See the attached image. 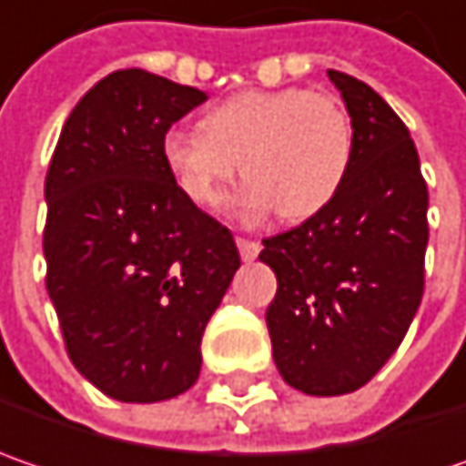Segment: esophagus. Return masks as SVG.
I'll return each mask as SVG.
<instances>
[{"instance_id":"34e87169","label":"esophagus","mask_w":466,"mask_h":466,"mask_svg":"<svg viewBox=\"0 0 466 466\" xmlns=\"http://www.w3.org/2000/svg\"><path fill=\"white\" fill-rule=\"evenodd\" d=\"M237 248H239V256H242V260L258 258L260 245L256 242V239H245V237H237Z\"/></svg>"}]
</instances>
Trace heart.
Masks as SVG:
<instances>
[{"instance_id":"heart-1","label":"heart","mask_w":466,"mask_h":466,"mask_svg":"<svg viewBox=\"0 0 466 466\" xmlns=\"http://www.w3.org/2000/svg\"><path fill=\"white\" fill-rule=\"evenodd\" d=\"M163 163L187 200L221 206L242 171L234 198L245 221L277 208L285 221H306L329 206L353 160V124L340 99L306 89H250L213 105L195 128L163 137Z\"/></svg>"}]
</instances>
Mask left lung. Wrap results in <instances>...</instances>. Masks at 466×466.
<instances>
[{
  "instance_id": "obj_1",
  "label": "left lung",
  "mask_w": 466,
  "mask_h": 466,
  "mask_svg": "<svg viewBox=\"0 0 466 466\" xmlns=\"http://www.w3.org/2000/svg\"><path fill=\"white\" fill-rule=\"evenodd\" d=\"M353 124L338 198L258 258L277 274L266 309L274 364L306 396L367 385L396 353L424 289L427 184L409 128L364 81L327 70Z\"/></svg>"
}]
</instances>
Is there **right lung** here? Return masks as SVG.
Returning a JSON list of instances; mask_svg holds the SVG:
<instances>
[{
	"mask_svg": "<svg viewBox=\"0 0 466 466\" xmlns=\"http://www.w3.org/2000/svg\"><path fill=\"white\" fill-rule=\"evenodd\" d=\"M206 99L147 70L105 76L73 107L44 181L46 292L70 361L124 403L198 382L208 319L239 268L232 232L181 195L160 152Z\"/></svg>",
	"mask_w": 466,
	"mask_h": 466,
	"instance_id": "1",
	"label": "right lung"
}]
</instances>
